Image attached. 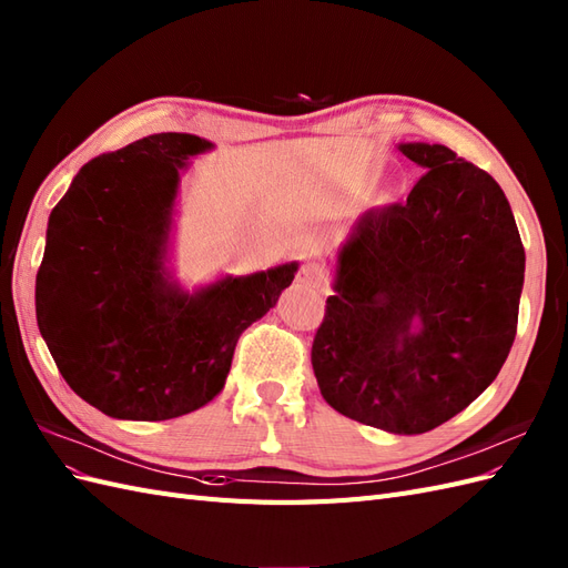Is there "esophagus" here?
Masks as SVG:
<instances>
[{
	"label": "esophagus",
	"instance_id": "esophagus-1",
	"mask_svg": "<svg viewBox=\"0 0 568 568\" xmlns=\"http://www.w3.org/2000/svg\"><path fill=\"white\" fill-rule=\"evenodd\" d=\"M296 280L305 286H311V288H322L327 284V272L322 270L317 263H308V265L301 267Z\"/></svg>",
	"mask_w": 568,
	"mask_h": 568
}]
</instances>
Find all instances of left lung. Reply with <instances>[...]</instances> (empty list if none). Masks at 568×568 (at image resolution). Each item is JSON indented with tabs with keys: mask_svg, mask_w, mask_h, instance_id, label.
I'll return each mask as SVG.
<instances>
[{
	"mask_svg": "<svg viewBox=\"0 0 568 568\" xmlns=\"http://www.w3.org/2000/svg\"><path fill=\"white\" fill-rule=\"evenodd\" d=\"M398 150L425 174L406 203L367 210L354 226L311 361L342 416L420 435L462 413L501 371L526 253L507 195L485 170L447 145Z\"/></svg>",
	"mask_w": 568,
	"mask_h": 568,
	"instance_id": "1",
	"label": "left lung"
}]
</instances>
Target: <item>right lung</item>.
I'll return each mask as SVG.
<instances>
[{"instance_id": "1", "label": "right lung", "mask_w": 568, "mask_h": 568, "mask_svg": "<svg viewBox=\"0 0 568 568\" xmlns=\"http://www.w3.org/2000/svg\"><path fill=\"white\" fill-rule=\"evenodd\" d=\"M210 143L158 133L88 162L50 214L36 280L42 339L67 385L121 420H170L220 394L241 332L296 263L195 296L162 277L179 170Z\"/></svg>"}]
</instances>
